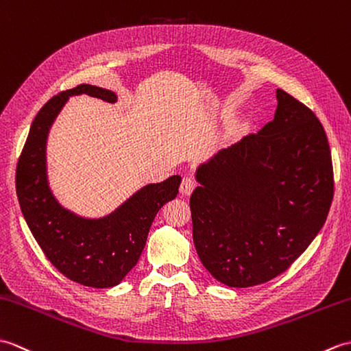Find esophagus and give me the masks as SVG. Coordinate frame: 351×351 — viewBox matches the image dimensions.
I'll use <instances>...</instances> for the list:
<instances>
[{
	"instance_id": "esophagus-1",
	"label": "esophagus",
	"mask_w": 351,
	"mask_h": 351,
	"mask_svg": "<svg viewBox=\"0 0 351 351\" xmlns=\"http://www.w3.org/2000/svg\"><path fill=\"white\" fill-rule=\"evenodd\" d=\"M197 188V182L193 180L192 177H183V180H182V184H180V192H182V195H191V193L193 192V189Z\"/></svg>"
}]
</instances>
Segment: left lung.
Here are the masks:
<instances>
[{
  "label": "left lung",
  "mask_w": 351,
  "mask_h": 351,
  "mask_svg": "<svg viewBox=\"0 0 351 351\" xmlns=\"http://www.w3.org/2000/svg\"><path fill=\"white\" fill-rule=\"evenodd\" d=\"M276 99L274 120L197 171L193 245L202 266L228 287L284 274L322 230L333 199L323 124L284 90Z\"/></svg>",
  "instance_id": "obj_1"
}]
</instances>
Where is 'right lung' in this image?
Instances as JSON below:
<instances>
[{
    "instance_id": "right-lung-1",
    "label": "right lung",
    "mask_w": 351,
    "mask_h": 351,
    "mask_svg": "<svg viewBox=\"0 0 351 351\" xmlns=\"http://www.w3.org/2000/svg\"><path fill=\"white\" fill-rule=\"evenodd\" d=\"M88 95L115 102L112 91L81 84L58 93L37 112L16 167V193L22 215L53 267L70 281L108 288L135 267L154 216L178 193L182 177L147 184L123 206L100 219H85L53 198L46 177V138L69 96Z\"/></svg>"
}]
</instances>
